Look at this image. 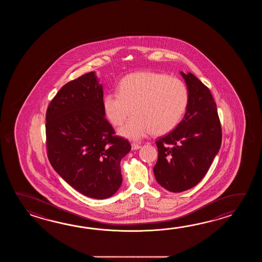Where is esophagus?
<instances>
[{"label":"esophagus","instance_id":"esophagus-1","mask_svg":"<svg viewBox=\"0 0 262 262\" xmlns=\"http://www.w3.org/2000/svg\"><path fill=\"white\" fill-rule=\"evenodd\" d=\"M139 148H140V145L132 143V150H139Z\"/></svg>","mask_w":262,"mask_h":262}]
</instances>
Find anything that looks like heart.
Returning a JSON list of instances; mask_svg holds the SVG:
<instances>
[{
	"label": "heart",
	"mask_w": 262,
	"mask_h": 262,
	"mask_svg": "<svg viewBox=\"0 0 262 262\" xmlns=\"http://www.w3.org/2000/svg\"><path fill=\"white\" fill-rule=\"evenodd\" d=\"M189 92L184 81L157 72L133 73L118 84V92L103 97L104 112L115 126L123 125L120 135L139 140L151 132L164 135L172 131L184 116Z\"/></svg>",
	"instance_id": "b5f03b06"
}]
</instances>
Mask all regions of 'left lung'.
Here are the masks:
<instances>
[{
    "instance_id": "obj_1",
    "label": "left lung",
    "mask_w": 262,
    "mask_h": 262,
    "mask_svg": "<svg viewBox=\"0 0 262 262\" xmlns=\"http://www.w3.org/2000/svg\"><path fill=\"white\" fill-rule=\"evenodd\" d=\"M182 76L189 92L188 106L175 129L156 140L158 159L154 167L157 183L173 193L201 182L222 143L221 123L210 90L192 73Z\"/></svg>"
}]
</instances>
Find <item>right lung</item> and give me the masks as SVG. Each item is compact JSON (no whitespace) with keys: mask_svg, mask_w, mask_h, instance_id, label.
I'll return each instance as SVG.
<instances>
[{"mask_svg":"<svg viewBox=\"0 0 262 262\" xmlns=\"http://www.w3.org/2000/svg\"><path fill=\"white\" fill-rule=\"evenodd\" d=\"M103 97L95 73H87L63 85L46 112L50 165L73 188L98 200L120 188V163L131 150L105 117Z\"/></svg>","mask_w":262,"mask_h":262,"instance_id":"obj_1","label":"right lung"}]
</instances>
